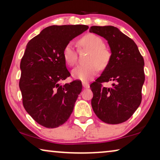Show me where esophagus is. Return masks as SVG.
<instances>
[{
  "mask_svg": "<svg viewBox=\"0 0 160 160\" xmlns=\"http://www.w3.org/2000/svg\"><path fill=\"white\" fill-rule=\"evenodd\" d=\"M82 85L84 88H89V84L87 82H82Z\"/></svg>",
  "mask_w": 160,
  "mask_h": 160,
  "instance_id": "obj_1",
  "label": "esophagus"
}]
</instances>
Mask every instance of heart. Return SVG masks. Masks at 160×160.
<instances>
[{"label":"heart","mask_w":160,"mask_h":160,"mask_svg":"<svg viewBox=\"0 0 160 160\" xmlns=\"http://www.w3.org/2000/svg\"><path fill=\"white\" fill-rule=\"evenodd\" d=\"M82 47L89 49L86 62L87 64L79 65L72 71V76L76 79L87 81L93 77L99 68H103L108 65L111 58V52L103 45V41L94 34H87L78 41ZM63 58L70 66L76 64L77 54L73 43L65 45L62 51Z\"/></svg>","instance_id":"1"}]
</instances>
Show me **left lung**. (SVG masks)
I'll return each mask as SVG.
<instances>
[{
  "instance_id": "obj_1",
  "label": "left lung",
  "mask_w": 160,
  "mask_h": 160,
  "mask_svg": "<svg viewBox=\"0 0 160 160\" xmlns=\"http://www.w3.org/2000/svg\"><path fill=\"white\" fill-rule=\"evenodd\" d=\"M89 32L106 38L111 52L101 76L90 84L92 107L105 123H122L132 117L141 102L145 81L143 58L132 39L117 28L92 26ZM108 81L113 82L112 87L102 86V82Z\"/></svg>"
}]
</instances>
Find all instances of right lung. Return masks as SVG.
Returning a JSON list of instances; mask_svg holds the SVG:
<instances>
[{
    "instance_id": "add662e5",
    "label": "right lung",
    "mask_w": 160,
    "mask_h": 160,
    "mask_svg": "<svg viewBox=\"0 0 160 160\" xmlns=\"http://www.w3.org/2000/svg\"><path fill=\"white\" fill-rule=\"evenodd\" d=\"M84 25H52L32 38L21 60L19 86L26 111L41 125L55 128L68 119L82 89V82L61 84L69 77L62 51L88 29Z\"/></svg>"
}]
</instances>
